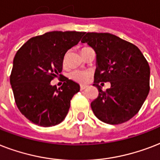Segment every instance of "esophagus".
<instances>
[{
  "instance_id": "esophagus-1",
  "label": "esophagus",
  "mask_w": 160,
  "mask_h": 160,
  "mask_svg": "<svg viewBox=\"0 0 160 160\" xmlns=\"http://www.w3.org/2000/svg\"><path fill=\"white\" fill-rule=\"evenodd\" d=\"M88 86H86V85H81V86H80V89H81V90H84Z\"/></svg>"
}]
</instances>
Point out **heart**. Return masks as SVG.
Returning a JSON list of instances; mask_svg holds the SVG:
<instances>
[{"label":"heart","instance_id":"obj_1","mask_svg":"<svg viewBox=\"0 0 160 160\" xmlns=\"http://www.w3.org/2000/svg\"><path fill=\"white\" fill-rule=\"evenodd\" d=\"M91 77V72L87 71H80V70H74L69 73V78L74 81L80 82V83H85L88 81Z\"/></svg>","mask_w":160,"mask_h":160}]
</instances>
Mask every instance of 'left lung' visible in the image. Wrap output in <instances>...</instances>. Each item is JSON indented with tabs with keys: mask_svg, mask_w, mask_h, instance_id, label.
<instances>
[{
	"mask_svg": "<svg viewBox=\"0 0 160 160\" xmlns=\"http://www.w3.org/2000/svg\"><path fill=\"white\" fill-rule=\"evenodd\" d=\"M81 42L97 54L93 86L98 96L91 102L92 112L108 124L127 122L138 113L150 88L146 58L133 43L110 33H85ZM107 81L111 88L102 91L99 83Z\"/></svg>",
	"mask_w": 160,
	"mask_h": 160,
	"instance_id": "obj_1",
	"label": "left lung"
}]
</instances>
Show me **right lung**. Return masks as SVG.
I'll list each match as a JSON object with an SVG mask.
<instances>
[{"label": "right lung", "instance_id": "1", "mask_svg": "<svg viewBox=\"0 0 160 160\" xmlns=\"http://www.w3.org/2000/svg\"><path fill=\"white\" fill-rule=\"evenodd\" d=\"M84 34L76 31L49 32L29 39L16 53L10 82L18 109L33 123L52 127L68 114L80 86L65 78L58 89L51 81L62 70L67 52Z\"/></svg>", "mask_w": 160, "mask_h": 160}]
</instances>
